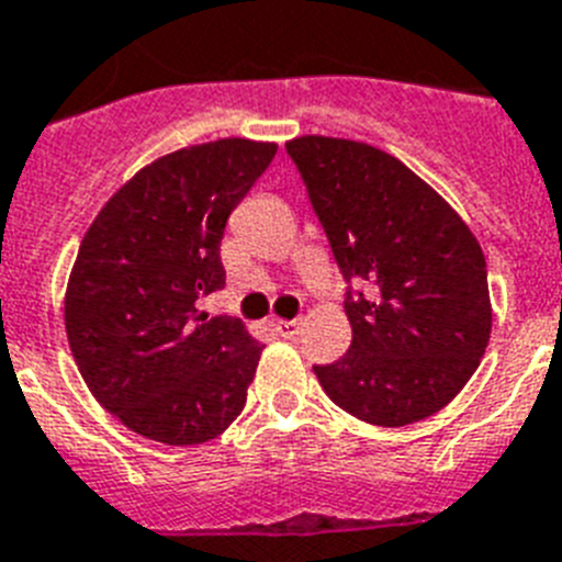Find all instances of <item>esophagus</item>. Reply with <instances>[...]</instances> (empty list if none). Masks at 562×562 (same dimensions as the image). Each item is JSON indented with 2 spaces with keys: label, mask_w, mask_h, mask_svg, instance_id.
<instances>
[{
  "label": "esophagus",
  "mask_w": 562,
  "mask_h": 562,
  "mask_svg": "<svg viewBox=\"0 0 562 562\" xmlns=\"http://www.w3.org/2000/svg\"><path fill=\"white\" fill-rule=\"evenodd\" d=\"M272 330H276L278 336L295 338V336H299V330H301V322H299V318H292V322H272Z\"/></svg>",
  "instance_id": "34e87169"
}]
</instances>
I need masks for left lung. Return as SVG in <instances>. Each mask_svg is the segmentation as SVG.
I'll list each match as a JSON object with an SVG mask.
<instances>
[{"instance_id":"left-lung-1","label":"left lung","mask_w":562,"mask_h":562,"mask_svg":"<svg viewBox=\"0 0 562 562\" xmlns=\"http://www.w3.org/2000/svg\"><path fill=\"white\" fill-rule=\"evenodd\" d=\"M286 155L350 284L353 341L338 361L313 368L324 393L384 428L434 416L465 387L488 347L480 244L425 180L368 143L295 137Z\"/></svg>"}]
</instances>
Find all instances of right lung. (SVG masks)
Wrapping results in <instances>:
<instances>
[{"label": "right lung", "mask_w": 562, "mask_h": 562, "mask_svg": "<svg viewBox=\"0 0 562 562\" xmlns=\"http://www.w3.org/2000/svg\"><path fill=\"white\" fill-rule=\"evenodd\" d=\"M276 143H203L140 169L80 244L65 333L88 391L125 428L201 445L244 411L263 347L194 301L224 290L221 238L232 209L272 164Z\"/></svg>", "instance_id": "add662e5"}]
</instances>
